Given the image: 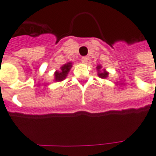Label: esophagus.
I'll return each instance as SVG.
<instances>
[{
	"label": "esophagus",
	"instance_id": "34e87169",
	"mask_svg": "<svg viewBox=\"0 0 156 156\" xmlns=\"http://www.w3.org/2000/svg\"><path fill=\"white\" fill-rule=\"evenodd\" d=\"M81 61L83 63H87L88 61V58H87V57H83V58H82Z\"/></svg>",
	"mask_w": 156,
	"mask_h": 156
}]
</instances>
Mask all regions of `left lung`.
<instances>
[{
	"label": "left lung",
	"instance_id": "1",
	"mask_svg": "<svg viewBox=\"0 0 156 156\" xmlns=\"http://www.w3.org/2000/svg\"><path fill=\"white\" fill-rule=\"evenodd\" d=\"M97 71H98V76L99 78L105 79L108 77V72L106 71V69H105V68L103 69L101 65L97 66Z\"/></svg>",
	"mask_w": 156,
	"mask_h": 156
}]
</instances>
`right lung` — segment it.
Instances as JSON below:
<instances>
[{"instance_id": "right-lung-1", "label": "right lung", "mask_w": 156, "mask_h": 156, "mask_svg": "<svg viewBox=\"0 0 156 156\" xmlns=\"http://www.w3.org/2000/svg\"><path fill=\"white\" fill-rule=\"evenodd\" d=\"M72 67H73V63L71 62H67L66 64L62 65L59 70H56V72L54 73V81H63L65 78H67Z\"/></svg>"}]
</instances>
